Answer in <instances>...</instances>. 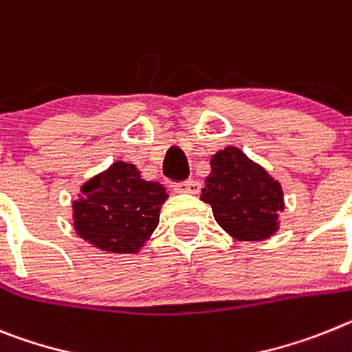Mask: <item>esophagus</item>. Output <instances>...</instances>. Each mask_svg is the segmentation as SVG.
<instances>
[{
  "mask_svg": "<svg viewBox=\"0 0 352 352\" xmlns=\"http://www.w3.org/2000/svg\"><path fill=\"white\" fill-rule=\"evenodd\" d=\"M201 188V183L197 179H187V182L176 183L174 185V190L178 194H197Z\"/></svg>",
  "mask_w": 352,
  "mask_h": 352,
  "instance_id": "esophagus-1",
  "label": "esophagus"
}]
</instances>
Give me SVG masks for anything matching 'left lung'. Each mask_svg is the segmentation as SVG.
Instances as JSON below:
<instances>
[{
  "label": "left lung",
  "mask_w": 352,
  "mask_h": 352,
  "mask_svg": "<svg viewBox=\"0 0 352 352\" xmlns=\"http://www.w3.org/2000/svg\"><path fill=\"white\" fill-rule=\"evenodd\" d=\"M210 165L201 201L212 206L219 226L240 242L274 235L285 208L279 182L233 146L215 153Z\"/></svg>",
  "instance_id": "1"
}]
</instances>
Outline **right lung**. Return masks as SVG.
Returning a JSON list of instances; mask_svg holds the SVG:
<instances>
[{
  "mask_svg": "<svg viewBox=\"0 0 352 352\" xmlns=\"http://www.w3.org/2000/svg\"><path fill=\"white\" fill-rule=\"evenodd\" d=\"M165 187L146 182L133 164L116 162L82 187L73 203L74 230L108 253H137L160 222Z\"/></svg>",
  "mask_w": 352,
  "mask_h": 352,
  "instance_id": "add662e5",
  "label": "right lung"
}]
</instances>
